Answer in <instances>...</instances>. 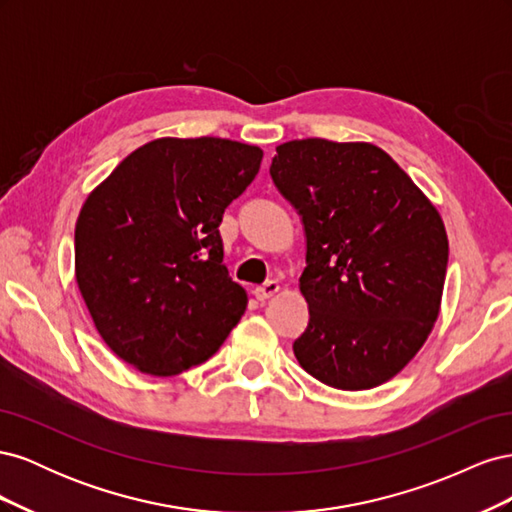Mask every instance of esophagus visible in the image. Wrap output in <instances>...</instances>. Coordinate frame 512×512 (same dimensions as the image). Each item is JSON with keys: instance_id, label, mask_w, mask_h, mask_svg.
<instances>
[{"instance_id": "obj_1", "label": "esophagus", "mask_w": 512, "mask_h": 512, "mask_svg": "<svg viewBox=\"0 0 512 512\" xmlns=\"http://www.w3.org/2000/svg\"><path fill=\"white\" fill-rule=\"evenodd\" d=\"M277 290H280V284L271 280V282H267V284L256 286V288H254V297H256L258 301H267V299L273 297V294H275Z\"/></svg>"}]
</instances>
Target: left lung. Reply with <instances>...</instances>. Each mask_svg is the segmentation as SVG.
Returning a JSON list of instances; mask_svg holds the SVG:
<instances>
[{
    "label": "left lung",
    "mask_w": 512,
    "mask_h": 512,
    "mask_svg": "<svg viewBox=\"0 0 512 512\" xmlns=\"http://www.w3.org/2000/svg\"><path fill=\"white\" fill-rule=\"evenodd\" d=\"M271 179L305 230L299 365L342 391L391 380L440 314L448 239L438 209L376 145L303 138L275 149Z\"/></svg>",
    "instance_id": "1"
}]
</instances>
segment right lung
I'll return each mask as SVG.
<instances>
[{"label":"right lung","mask_w":512,"mask_h":512,"mask_svg":"<svg viewBox=\"0 0 512 512\" xmlns=\"http://www.w3.org/2000/svg\"><path fill=\"white\" fill-rule=\"evenodd\" d=\"M262 149L228 138H158L132 151L79 213L76 284L100 337L151 376L205 363L245 312L224 265V209Z\"/></svg>","instance_id":"1"}]
</instances>
